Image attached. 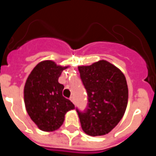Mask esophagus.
Here are the masks:
<instances>
[{"instance_id":"1","label":"esophagus","mask_w":156,"mask_h":156,"mask_svg":"<svg viewBox=\"0 0 156 156\" xmlns=\"http://www.w3.org/2000/svg\"><path fill=\"white\" fill-rule=\"evenodd\" d=\"M70 100H71V101L73 102V104H75V99H74V97H73V96H72L71 98H70Z\"/></svg>"}]
</instances>
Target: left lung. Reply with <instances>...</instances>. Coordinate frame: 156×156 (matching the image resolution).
Segmentation results:
<instances>
[{"label":"left lung","mask_w":156,"mask_h":156,"mask_svg":"<svg viewBox=\"0 0 156 156\" xmlns=\"http://www.w3.org/2000/svg\"><path fill=\"white\" fill-rule=\"evenodd\" d=\"M88 94V108L77 109L83 130L91 136L108 134L124 116L128 105L126 78L119 68L106 60L78 66Z\"/></svg>","instance_id":"obj_1"}]
</instances>
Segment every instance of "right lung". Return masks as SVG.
Instances as JSON below:
<instances>
[{
    "label": "right lung",
    "instance_id": "1",
    "mask_svg": "<svg viewBox=\"0 0 156 156\" xmlns=\"http://www.w3.org/2000/svg\"><path fill=\"white\" fill-rule=\"evenodd\" d=\"M68 68L51 60L37 64L27 78L24 103L27 114L41 130L52 132L63 124L67 112L74 105L62 96L64 86L58 83L62 72Z\"/></svg>",
    "mask_w": 156,
    "mask_h": 156
}]
</instances>
